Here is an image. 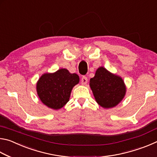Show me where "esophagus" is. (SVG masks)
Returning <instances> with one entry per match:
<instances>
[{"instance_id": "1", "label": "esophagus", "mask_w": 157, "mask_h": 157, "mask_svg": "<svg viewBox=\"0 0 157 157\" xmlns=\"http://www.w3.org/2000/svg\"><path fill=\"white\" fill-rule=\"evenodd\" d=\"M87 82H88V79L86 76H82V78L81 79V84L82 85H85L87 84Z\"/></svg>"}]
</instances>
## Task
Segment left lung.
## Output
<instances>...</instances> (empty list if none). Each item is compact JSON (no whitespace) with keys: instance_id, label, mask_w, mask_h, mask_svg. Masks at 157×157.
I'll use <instances>...</instances> for the list:
<instances>
[{"instance_id":"1","label":"left lung","mask_w":157,"mask_h":157,"mask_svg":"<svg viewBox=\"0 0 157 157\" xmlns=\"http://www.w3.org/2000/svg\"><path fill=\"white\" fill-rule=\"evenodd\" d=\"M90 86L96 102L104 108L115 107L126 92L123 79L103 67L98 68L95 76L90 79Z\"/></svg>"}]
</instances>
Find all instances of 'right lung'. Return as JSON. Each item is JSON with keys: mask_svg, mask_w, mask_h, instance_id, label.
<instances>
[{"mask_svg": "<svg viewBox=\"0 0 157 157\" xmlns=\"http://www.w3.org/2000/svg\"><path fill=\"white\" fill-rule=\"evenodd\" d=\"M79 81L77 74L61 68L54 73H46L41 77L36 84L37 94L47 107L59 109L68 102L73 87Z\"/></svg>", "mask_w": 157, "mask_h": 157, "instance_id": "add662e5", "label": "right lung"}]
</instances>
